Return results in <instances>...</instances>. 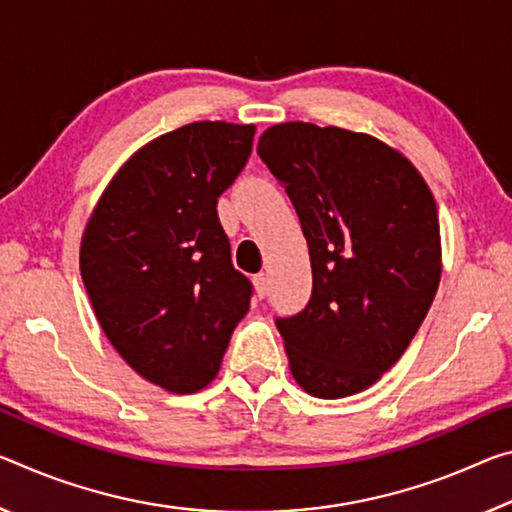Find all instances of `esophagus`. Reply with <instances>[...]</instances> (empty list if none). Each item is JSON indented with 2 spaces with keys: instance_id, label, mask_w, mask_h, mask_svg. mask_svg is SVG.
<instances>
[{
  "instance_id": "34e87169",
  "label": "esophagus",
  "mask_w": 512,
  "mask_h": 512,
  "mask_svg": "<svg viewBox=\"0 0 512 512\" xmlns=\"http://www.w3.org/2000/svg\"><path fill=\"white\" fill-rule=\"evenodd\" d=\"M253 285H255V294L259 298H264L266 291H269V278H266V273H257L253 278Z\"/></svg>"
}]
</instances>
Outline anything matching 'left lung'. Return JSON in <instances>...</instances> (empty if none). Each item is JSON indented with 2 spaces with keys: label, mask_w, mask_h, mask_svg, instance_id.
Wrapping results in <instances>:
<instances>
[{
  "label": "left lung",
  "mask_w": 512,
  "mask_h": 512,
  "mask_svg": "<svg viewBox=\"0 0 512 512\" xmlns=\"http://www.w3.org/2000/svg\"><path fill=\"white\" fill-rule=\"evenodd\" d=\"M257 154L285 186L310 248L312 296L278 316L291 376L316 399L371 387L417 335L440 285L433 193L367 134L282 123Z\"/></svg>",
  "instance_id": "obj_1"
}]
</instances>
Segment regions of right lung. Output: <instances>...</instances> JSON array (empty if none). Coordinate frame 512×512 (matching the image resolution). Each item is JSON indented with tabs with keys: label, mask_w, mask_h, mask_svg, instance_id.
I'll return each mask as SVG.
<instances>
[{
	"label": "right lung",
	"mask_w": 512,
	"mask_h": 512,
	"mask_svg": "<svg viewBox=\"0 0 512 512\" xmlns=\"http://www.w3.org/2000/svg\"><path fill=\"white\" fill-rule=\"evenodd\" d=\"M253 125L202 120L118 170L81 239L97 321L139 376L175 394L209 385L253 282L232 264L216 202L253 152Z\"/></svg>",
	"instance_id": "right-lung-1"
}]
</instances>
